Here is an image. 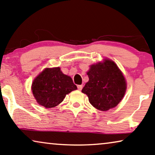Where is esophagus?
<instances>
[{
    "mask_svg": "<svg viewBox=\"0 0 155 155\" xmlns=\"http://www.w3.org/2000/svg\"><path fill=\"white\" fill-rule=\"evenodd\" d=\"M82 87H83V86H82V84H79V85H78V89L79 90H81L82 89Z\"/></svg>",
    "mask_w": 155,
    "mask_h": 155,
    "instance_id": "1",
    "label": "esophagus"
}]
</instances>
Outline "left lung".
<instances>
[{
	"mask_svg": "<svg viewBox=\"0 0 155 155\" xmlns=\"http://www.w3.org/2000/svg\"><path fill=\"white\" fill-rule=\"evenodd\" d=\"M87 75L89 81L82 92L87 95L91 104L100 111L116 107L126 92V82L116 63L106 59L91 65Z\"/></svg>",
	"mask_w": 155,
	"mask_h": 155,
	"instance_id": "left-lung-1",
	"label": "left lung"
}]
</instances>
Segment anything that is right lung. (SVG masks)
<instances>
[{
    "label": "right lung",
    "instance_id": "right-lung-1",
    "mask_svg": "<svg viewBox=\"0 0 155 155\" xmlns=\"http://www.w3.org/2000/svg\"><path fill=\"white\" fill-rule=\"evenodd\" d=\"M77 90L71 77L60 68H46L34 80L31 90L36 100L45 108H53L63 101L65 95Z\"/></svg>",
    "mask_w": 155,
    "mask_h": 155
}]
</instances>
